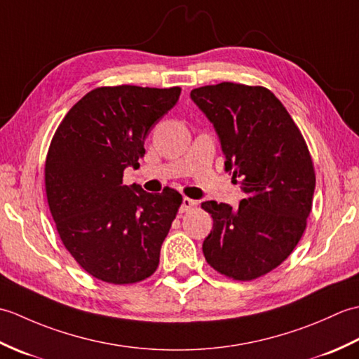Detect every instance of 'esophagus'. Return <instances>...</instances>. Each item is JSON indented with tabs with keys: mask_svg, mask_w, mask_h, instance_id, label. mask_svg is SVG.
I'll list each match as a JSON object with an SVG mask.
<instances>
[{
	"mask_svg": "<svg viewBox=\"0 0 359 359\" xmlns=\"http://www.w3.org/2000/svg\"><path fill=\"white\" fill-rule=\"evenodd\" d=\"M196 205V201L189 199V197H184V201H182V207H180V212H187L191 210Z\"/></svg>",
	"mask_w": 359,
	"mask_h": 359,
	"instance_id": "esophagus-1",
	"label": "esophagus"
}]
</instances>
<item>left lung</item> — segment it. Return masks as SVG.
Here are the masks:
<instances>
[{
	"label": "left lung",
	"instance_id": "1",
	"mask_svg": "<svg viewBox=\"0 0 359 359\" xmlns=\"http://www.w3.org/2000/svg\"><path fill=\"white\" fill-rule=\"evenodd\" d=\"M216 128L225 170L247 199L238 208L207 201L212 217L203 255L217 273L253 280L276 269L301 241L315 193L306 140L270 89L224 81L191 90Z\"/></svg>",
	"mask_w": 359,
	"mask_h": 359
}]
</instances>
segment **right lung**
Segmentation results:
<instances>
[{
  "label": "right lung",
  "instance_id": "right-lung-1",
  "mask_svg": "<svg viewBox=\"0 0 359 359\" xmlns=\"http://www.w3.org/2000/svg\"><path fill=\"white\" fill-rule=\"evenodd\" d=\"M180 88H95L66 114L49 144L44 187L63 245L90 276L125 285L157 270L182 205L172 188L151 194L123 184L144 139L177 103Z\"/></svg>",
  "mask_w": 359,
  "mask_h": 359
}]
</instances>
